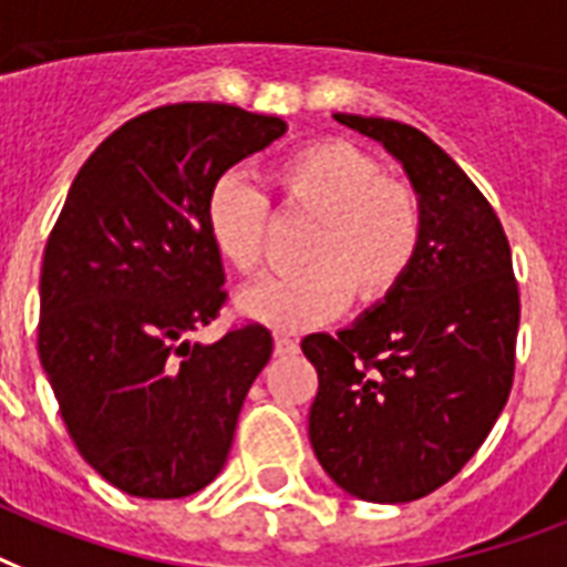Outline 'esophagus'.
<instances>
[{
	"label": "esophagus",
	"mask_w": 567,
	"mask_h": 567,
	"mask_svg": "<svg viewBox=\"0 0 567 567\" xmlns=\"http://www.w3.org/2000/svg\"><path fill=\"white\" fill-rule=\"evenodd\" d=\"M298 352V340H292V337H287V333H278L275 337V354H280V358H289V354Z\"/></svg>",
	"instance_id": "esophagus-1"
}]
</instances>
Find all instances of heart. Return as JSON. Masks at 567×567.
Instances as JSON below:
<instances>
[{
	"label": "heart",
	"instance_id": "heart-1",
	"mask_svg": "<svg viewBox=\"0 0 567 567\" xmlns=\"http://www.w3.org/2000/svg\"><path fill=\"white\" fill-rule=\"evenodd\" d=\"M280 206L313 218L301 248L307 262L243 289L239 310L275 331H305L343 313L388 301L414 269L425 215L414 188L384 174L375 156L340 138L307 144L271 174ZM209 243L230 269L254 275L266 262L271 209L239 174L213 179L204 200Z\"/></svg>",
	"mask_w": 567,
	"mask_h": 567
}]
</instances>
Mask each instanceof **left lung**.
Returning <instances> with one entry per match:
<instances>
[{"label":"left lung","instance_id":"8db88e82","mask_svg":"<svg viewBox=\"0 0 567 567\" xmlns=\"http://www.w3.org/2000/svg\"><path fill=\"white\" fill-rule=\"evenodd\" d=\"M381 142L414 183L425 236L405 284L352 328L307 333L310 443L367 503H411L471 462L515 381L520 324L512 248L494 206L450 153L388 117L333 115Z\"/></svg>","mask_w":567,"mask_h":567}]
</instances>
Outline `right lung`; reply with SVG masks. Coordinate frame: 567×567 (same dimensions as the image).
Listing matches in <instances>:
<instances>
[{
  "instance_id": "obj_1",
  "label": "right lung",
  "mask_w": 567,
  "mask_h": 567,
  "mask_svg": "<svg viewBox=\"0 0 567 567\" xmlns=\"http://www.w3.org/2000/svg\"><path fill=\"white\" fill-rule=\"evenodd\" d=\"M287 133L275 115L171 103L126 121L73 179L41 266L38 354L91 467L144 499H179L221 473L254 379L260 322L213 346L188 333L227 305L204 200L215 177Z\"/></svg>"
}]
</instances>
